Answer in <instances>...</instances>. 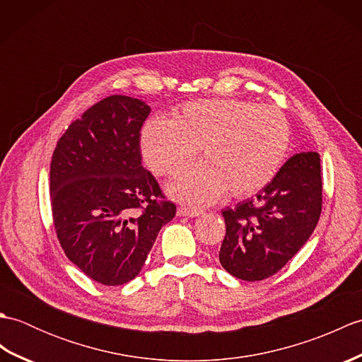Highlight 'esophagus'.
<instances>
[{
  "label": "esophagus",
  "instance_id": "esophagus-1",
  "mask_svg": "<svg viewBox=\"0 0 362 362\" xmlns=\"http://www.w3.org/2000/svg\"><path fill=\"white\" fill-rule=\"evenodd\" d=\"M177 214H179V216L196 218V216H201V214H204V211L197 210V209H188V206H180V209L177 210Z\"/></svg>",
  "mask_w": 362,
  "mask_h": 362
}]
</instances>
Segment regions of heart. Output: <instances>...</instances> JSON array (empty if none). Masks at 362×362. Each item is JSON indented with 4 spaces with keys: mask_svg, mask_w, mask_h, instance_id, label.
I'll use <instances>...</instances> for the list:
<instances>
[{
    "mask_svg": "<svg viewBox=\"0 0 362 362\" xmlns=\"http://www.w3.org/2000/svg\"><path fill=\"white\" fill-rule=\"evenodd\" d=\"M289 122L272 105L243 99H197L174 118H152L141 130V152L153 173L174 175L201 149L204 161L185 169L169 193L209 205L227 193L244 197L274 180L288 156Z\"/></svg>",
    "mask_w": 362,
    "mask_h": 362,
    "instance_id": "heart-1",
    "label": "heart"
}]
</instances>
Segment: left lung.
<instances>
[{
  "label": "left lung",
  "mask_w": 362,
  "mask_h": 362,
  "mask_svg": "<svg viewBox=\"0 0 362 362\" xmlns=\"http://www.w3.org/2000/svg\"><path fill=\"white\" fill-rule=\"evenodd\" d=\"M322 211L317 152L292 156L255 199L222 210V267L236 279L259 281L276 274L302 249Z\"/></svg>",
  "instance_id": "left-lung-1"
}]
</instances>
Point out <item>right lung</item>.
<instances>
[{"mask_svg":"<svg viewBox=\"0 0 362 362\" xmlns=\"http://www.w3.org/2000/svg\"><path fill=\"white\" fill-rule=\"evenodd\" d=\"M151 107L113 95L91 105L52 153V221L65 255L105 286L140 274L160 228L175 216L141 165L140 130Z\"/></svg>","mask_w":362,"mask_h":362,"instance_id":"right-lung-1","label":"right lung"}]
</instances>
